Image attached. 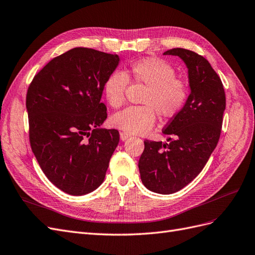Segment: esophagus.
<instances>
[{"label":"esophagus","mask_w":255,"mask_h":255,"mask_svg":"<svg viewBox=\"0 0 255 255\" xmlns=\"http://www.w3.org/2000/svg\"><path fill=\"white\" fill-rule=\"evenodd\" d=\"M128 137H130V135H129V134H128L127 132H121V133H120V139H121V140H123V141L127 140Z\"/></svg>","instance_id":"obj_1"}]
</instances>
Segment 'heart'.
<instances>
[{
	"instance_id": "1",
	"label": "heart",
	"mask_w": 255,
	"mask_h": 255,
	"mask_svg": "<svg viewBox=\"0 0 255 255\" xmlns=\"http://www.w3.org/2000/svg\"><path fill=\"white\" fill-rule=\"evenodd\" d=\"M128 82L146 87L141 99L143 106L127 107L112 117V125L129 134H145L154 127L156 113L163 119L179 115L189 98L188 82L176 76L172 65L157 57L132 61L126 72L114 71L104 82L103 94L114 109L126 101Z\"/></svg>"
}]
</instances>
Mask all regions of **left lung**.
I'll use <instances>...</instances> for the list:
<instances>
[{"label": "left lung", "instance_id": "left-lung-1", "mask_svg": "<svg viewBox=\"0 0 255 255\" xmlns=\"http://www.w3.org/2000/svg\"><path fill=\"white\" fill-rule=\"evenodd\" d=\"M164 55L179 56L188 69L190 95L183 111L171 118L163 133L172 136L169 143L144 140L138 161L144 186L169 195L179 191L202 171L218 143L226 94L223 85L207 59L182 48Z\"/></svg>", "mask_w": 255, "mask_h": 255}]
</instances>
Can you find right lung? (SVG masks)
<instances>
[{"label": "right lung", "mask_w": 255, "mask_h": 255, "mask_svg": "<svg viewBox=\"0 0 255 255\" xmlns=\"http://www.w3.org/2000/svg\"><path fill=\"white\" fill-rule=\"evenodd\" d=\"M119 64L117 54L74 48L38 72L26 94L28 135L45 176L72 196L97 189L119 143L107 118L103 85Z\"/></svg>", "instance_id": "right-lung-1"}]
</instances>
